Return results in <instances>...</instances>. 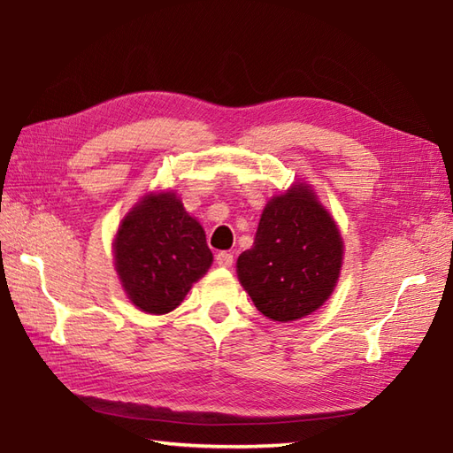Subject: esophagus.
Returning <instances> with one entry per match:
<instances>
[{
    "mask_svg": "<svg viewBox=\"0 0 453 453\" xmlns=\"http://www.w3.org/2000/svg\"><path fill=\"white\" fill-rule=\"evenodd\" d=\"M216 265L221 266V268H229L234 265V255L227 253V251H219L216 255Z\"/></svg>",
    "mask_w": 453,
    "mask_h": 453,
    "instance_id": "1",
    "label": "esophagus"
}]
</instances>
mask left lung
Wrapping results in <instances>:
<instances>
[{"label": "left lung", "mask_w": 453, "mask_h": 453, "mask_svg": "<svg viewBox=\"0 0 453 453\" xmlns=\"http://www.w3.org/2000/svg\"><path fill=\"white\" fill-rule=\"evenodd\" d=\"M344 258L341 229L307 182L266 202L237 278L271 321H296L329 300Z\"/></svg>", "instance_id": "obj_1"}]
</instances>
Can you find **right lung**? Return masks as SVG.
Returning <instances> with one entry per match:
<instances>
[{"label": "right lung", "mask_w": 453, "mask_h": 453, "mask_svg": "<svg viewBox=\"0 0 453 453\" xmlns=\"http://www.w3.org/2000/svg\"><path fill=\"white\" fill-rule=\"evenodd\" d=\"M112 258L130 303L151 315L175 310L214 261L204 227L173 190L146 192L130 208L114 235Z\"/></svg>", "instance_id": "obj_1"}]
</instances>
